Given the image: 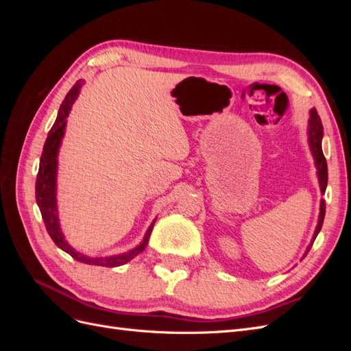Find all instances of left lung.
<instances>
[{
  "mask_svg": "<svg viewBox=\"0 0 351 351\" xmlns=\"http://www.w3.org/2000/svg\"><path fill=\"white\" fill-rule=\"evenodd\" d=\"M322 136H324V125L321 121V117L317 115L316 110L311 111V119H309V145H311V149L315 158V164L317 168V178H319V184H321V190L322 193L325 192L326 184H328V165H326V159L324 156L322 152ZM324 217H325V200H321V214H319V221H317V227L315 231V236L312 240V244L317 236V232L321 231L322 228V222H324ZM312 244L306 250L307 252L311 250Z\"/></svg>",
  "mask_w": 351,
  "mask_h": 351,
  "instance_id": "left-lung-1",
  "label": "left lung"
}]
</instances>
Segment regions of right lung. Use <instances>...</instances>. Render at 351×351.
<instances>
[{
	"mask_svg": "<svg viewBox=\"0 0 351 351\" xmlns=\"http://www.w3.org/2000/svg\"><path fill=\"white\" fill-rule=\"evenodd\" d=\"M82 84H83V82L79 80L74 83V86L69 90V93L66 95V98H64V101H62L61 107H60L57 120H56L54 125L51 127V130L48 133V137H47L45 145H44V151H42V155H40L39 171H38V177H36V187H35L36 204L40 209V215H42V219H44V222H45L48 234L51 236L52 241H54L61 250H64L66 253L70 254L73 259H76L82 263L114 268V267H120V265H124L129 261H132L134 256H137V254L145 250L147 241H149L155 221L151 224L149 230L146 231L145 239L139 244V246L127 253L117 254V256L88 258V256H84V254L74 250L70 244L64 240V236H62L61 228H60L58 215H57V199H56L57 154H58V147H60L62 136H64L66 119L69 117L73 102L77 98Z\"/></svg>",
	"mask_w": 351,
	"mask_h": 351,
	"instance_id": "1",
	"label": "right lung"
}]
</instances>
